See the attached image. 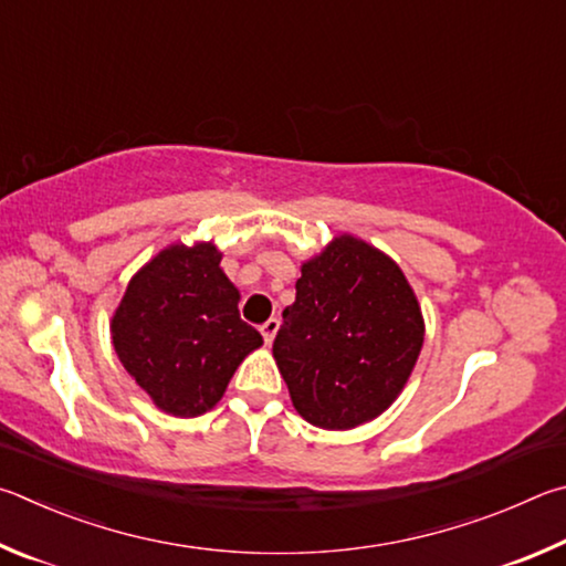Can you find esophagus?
<instances>
[{
	"mask_svg": "<svg viewBox=\"0 0 566 566\" xmlns=\"http://www.w3.org/2000/svg\"><path fill=\"white\" fill-rule=\"evenodd\" d=\"M277 328H281V321H277V318H271V321H265V323L261 325V335H263V340H265L268 345L273 343Z\"/></svg>",
	"mask_w": 566,
	"mask_h": 566,
	"instance_id": "obj_1",
	"label": "esophagus"
}]
</instances>
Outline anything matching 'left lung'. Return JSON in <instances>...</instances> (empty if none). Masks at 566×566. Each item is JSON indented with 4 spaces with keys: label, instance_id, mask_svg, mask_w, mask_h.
<instances>
[{
    "label": "left lung",
    "instance_id": "1",
    "mask_svg": "<svg viewBox=\"0 0 566 566\" xmlns=\"http://www.w3.org/2000/svg\"><path fill=\"white\" fill-rule=\"evenodd\" d=\"M422 340L420 305L400 265L345 233L303 263L273 358L305 420L350 430L390 408Z\"/></svg>",
    "mask_w": 566,
    "mask_h": 566
}]
</instances>
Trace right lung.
<instances>
[{
	"instance_id": "1",
	"label": "right lung",
	"mask_w": 566,
	"mask_h": 566,
	"mask_svg": "<svg viewBox=\"0 0 566 566\" xmlns=\"http://www.w3.org/2000/svg\"><path fill=\"white\" fill-rule=\"evenodd\" d=\"M213 243H174L138 271L112 318L118 360L158 408L196 418L263 338L241 321Z\"/></svg>"
}]
</instances>
